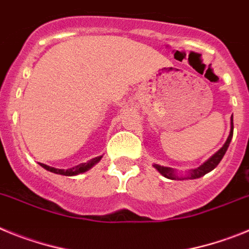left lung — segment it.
<instances>
[{"label": "left lung", "mask_w": 249, "mask_h": 249, "mask_svg": "<svg viewBox=\"0 0 249 249\" xmlns=\"http://www.w3.org/2000/svg\"><path fill=\"white\" fill-rule=\"evenodd\" d=\"M232 136H233V114H232V117H231L230 136H228L227 141H226V143L222 146L221 149H218V151L215 152L212 157L208 158V160H207L204 163H202L201 166L197 167V168L188 171V173H187L184 177L183 176H178L177 171L173 168H171V167H164V166H160V164H156V163L153 164V167L157 169L160 175L163 176V177L168 178V179H196V178L203 177L204 175H207L208 172L213 171L215 167L218 166V163L221 162V160L223 158V156L226 155V152H227L228 146H230V143H231V140H232Z\"/></svg>", "instance_id": "obj_1"}]
</instances>
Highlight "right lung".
Wrapping results in <instances>:
<instances>
[{"instance_id":"right-lung-1","label":"right lung","mask_w":249,"mask_h":249,"mask_svg":"<svg viewBox=\"0 0 249 249\" xmlns=\"http://www.w3.org/2000/svg\"><path fill=\"white\" fill-rule=\"evenodd\" d=\"M102 156H98L96 158H92L89 160V162H86V163H81L76 167H72V168H68V169H58V168H54V167H50L47 164H43V163H39L41 167H43L45 169L50 171L52 173H56V175H61V176H77V175H81V173H85L87 172L89 169H91L94 164H97L98 162L101 160Z\"/></svg>"}]
</instances>
